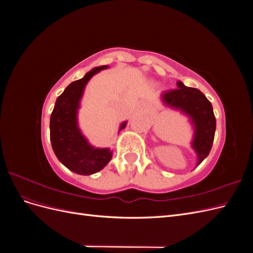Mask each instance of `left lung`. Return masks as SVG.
<instances>
[{
	"instance_id": "obj_1",
	"label": "left lung",
	"mask_w": 253,
	"mask_h": 253,
	"mask_svg": "<svg viewBox=\"0 0 253 253\" xmlns=\"http://www.w3.org/2000/svg\"><path fill=\"white\" fill-rule=\"evenodd\" d=\"M177 88L167 90L162 100L170 108L181 111L189 116L194 126L192 148L197 154V166L209 155L216 128L211 102L200 89L188 87L181 81L176 82Z\"/></svg>"
}]
</instances>
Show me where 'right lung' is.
I'll list each match as a JSON object with an SVG mask.
<instances>
[{
	"label": "right lung",
	"mask_w": 253,
	"mask_h": 253,
	"mask_svg": "<svg viewBox=\"0 0 253 253\" xmlns=\"http://www.w3.org/2000/svg\"><path fill=\"white\" fill-rule=\"evenodd\" d=\"M98 66L86 73L80 80L68 85L56 100L50 115V142L53 152L67 169L80 174L97 173L110 163L113 153L110 149L90 145L78 127L77 114L86 83L94 75L108 68ZM126 121L121 124L119 131L125 128Z\"/></svg>",
	"instance_id": "add662e5"
}]
</instances>
